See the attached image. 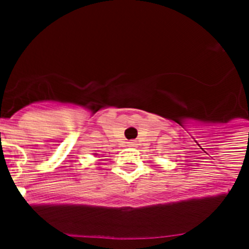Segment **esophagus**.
<instances>
[{
	"label": "esophagus",
	"mask_w": 249,
	"mask_h": 249,
	"mask_svg": "<svg viewBox=\"0 0 249 249\" xmlns=\"http://www.w3.org/2000/svg\"><path fill=\"white\" fill-rule=\"evenodd\" d=\"M127 146L135 147L136 146V142H135V141H129V142H127Z\"/></svg>",
	"instance_id": "34e87169"
}]
</instances>
